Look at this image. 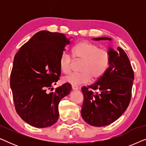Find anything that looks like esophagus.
<instances>
[{
  "instance_id": "obj_1",
  "label": "esophagus",
  "mask_w": 146,
  "mask_h": 146,
  "mask_svg": "<svg viewBox=\"0 0 146 146\" xmlns=\"http://www.w3.org/2000/svg\"><path fill=\"white\" fill-rule=\"evenodd\" d=\"M72 88L73 90H78V86L75 85H72Z\"/></svg>"
}]
</instances>
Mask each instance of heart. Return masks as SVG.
<instances>
[{"label": "heart", "instance_id": "1", "mask_svg": "<svg viewBox=\"0 0 146 146\" xmlns=\"http://www.w3.org/2000/svg\"><path fill=\"white\" fill-rule=\"evenodd\" d=\"M72 56L74 61H81L79 67L80 73L72 74L64 78V81L72 85H81L89 82L90 79L96 80L108 67L110 55L108 51L89 41H82L72 49ZM73 60L66 52L62 53L58 64L61 72L68 74L71 72Z\"/></svg>", "mask_w": 146, "mask_h": 146}]
</instances>
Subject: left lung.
Wrapping results in <instances>:
<instances>
[{
  "label": "left lung",
  "mask_w": 146,
  "mask_h": 146,
  "mask_svg": "<svg viewBox=\"0 0 146 146\" xmlns=\"http://www.w3.org/2000/svg\"><path fill=\"white\" fill-rule=\"evenodd\" d=\"M94 40H111L108 37ZM110 61L102 76L93 84L82 88L84 102L81 115L96 127L109 125L119 118L130 102L134 73L126 53L120 47L109 48Z\"/></svg>",
  "instance_id": "left-lung-1"
}]
</instances>
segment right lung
<instances>
[{"label": "right lung", "mask_w": 146, "mask_h": 146, "mask_svg": "<svg viewBox=\"0 0 146 146\" xmlns=\"http://www.w3.org/2000/svg\"><path fill=\"white\" fill-rule=\"evenodd\" d=\"M69 43L64 34L42 31L15 56L10 80L14 104L19 116L32 126L54 124L60 101L70 92L68 82L48 92L60 76L59 58Z\"/></svg>", "instance_id": "add662e5"}]
</instances>
